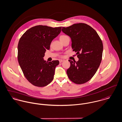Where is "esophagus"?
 Wrapping results in <instances>:
<instances>
[{"label": "esophagus", "mask_w": 122, "mask_h": 122, "mask_svg": "<svg viewBox=\"0 0 122 122\" xmlns=\"http://www.w3.org/2000/svg\"><path fill=\"white\" fill-rule=\"evenodd\" d=\"M64 61H65V60H64V59H59V61L60 63H62V62H64Z\"/></svg>", "instance_id": "esophagus-1"}]
</instances>
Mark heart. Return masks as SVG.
<instances>
[{
	"mask_svg": "<svg viewBox=\"0 0 122 122\" xmlns=\"http://www.w3.org/2000/svg\"><path fill=\"white\" fill-rule=\"evenodd\" d=\"M67 38H69L67 36L65 35H62L60 36L59 39H60V40L62 42V41H63L64 40H65Z\"/></svg>",
	"mask_w": 122,
	"mask_h": 122,
	"instance_id": "obj_1",
	"label": "heart"
}]
</instances>
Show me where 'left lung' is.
Returning a JSON list of instances; mask_svg holds the SVG:
<instances>
[{
  "label": "left lung",
  "mask_w": 122,
  "mask_h": 122,
  "mask_svg": "<svg viewBox=\"0 0 122 122\" xmlns=\"http://www.w3.org/2000/svg\"><path fill=\"white\" fill-rule=\"evenodd\" d=\"M62 31L72 40V48L79 60H69L70 67L66 73L69 79L78 84L86 83L96 73L102 60L103 46L96 31L84 23L62 27Z\"/></svg>",
  "instance_id": "obj_1"
}]
</instances>
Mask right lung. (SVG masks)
Instances as JSON below:
<instances>
[{"label":"right lung","instance_id":"add662e5","mask_svg":"<svg viewBox=\"0 0 122 122\" xmlns=\"http://www.w3.org/2000/svg\"><path fill=\"white\" fill-rule=\"evenodd\" d=\"M62 27L37 25L26 30L18 45V61L25 78L32 85L44 87L54 79L58 60L47 62L43 57L52 40L60 33Z\"/></svg>","mask_w":122,"mask_h":122}]
</instances>
